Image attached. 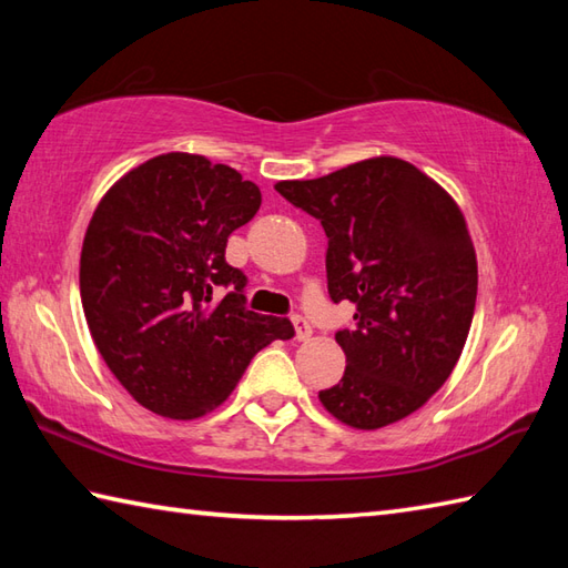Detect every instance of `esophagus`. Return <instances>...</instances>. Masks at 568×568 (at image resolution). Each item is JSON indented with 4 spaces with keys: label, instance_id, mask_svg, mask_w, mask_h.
I'll use <instances>...</instances> for the list:
<instances>
[{
    "label": "esophagus",
    "instance_id": "obj_1",
    "mask_svg": "<svg viewBox=\"0 0 568 568\" xmlns=\"http://www.w3.org/2000/svg\"><path fill=\"white\" fill-rule=\"evenodd\" d=\"M293 327H295V336H297V342H307L310 336H312V327H310V322H307L303 315H295V317H293Z\"/></svg>",
    "mask_w": 568,
    "mask_h": 568
}]
</instances>
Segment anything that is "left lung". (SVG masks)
<instances>
[{
    "label": "left lung",
    "mask_w": 568,
    "mask_h": 568,
    "mask_svg": "<svg viewBox=\"0 0 568 568\" xmlns=\"http://www.w3.org/2000/svg\"><path fill=\"white\" fill-rule=\"evenodd\" d=\"M275 190L327 234L332 303L356 305L336 332L342 381L322 405L356 429H378L425 405L464 352L478 291L462 210L413 163L381 155Z\"/></svg>",
    "instance_id": "8db88e82"
}]
</instances>
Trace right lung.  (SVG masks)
Returning <instances> with one entry per match:
<instances>
[{
  "instance_id": "1",
  "label": "right lung",
  "mask_w": 568,
  "mask_h": 568,
  "mask_svg": "<svg viewBox=\"0 0 568 568\" xmlns=\"http://www.w3.org/2000/svg\"><path fill=\"white\" fill-rule=\"evenodd\" d=\"M258 207L261 190L234 168L165 153L94 210L80 256L84 320L104 364L151 413H210L263 346L295 336L291 320L246 307V275L224 258ZM214 290L227 291L220 304Z\"/></svg>"
}]
</instances>
